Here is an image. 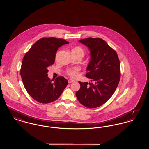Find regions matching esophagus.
<instances>
[{"mask_svg": "<svg viewBox=\"0 0 149 149\" xmlns=\"http://www.w3.org/2000/svg\"><path fill=\"white\" fill-rule=\"evenodd\" d=\"M74 80H72V79H69L68 80V83H72V82H74Z\"/></svg>", "mask_w": 149, "mask_h": 149, "instance_id": "obj_1", "label": "esophagus"}]
</instances>
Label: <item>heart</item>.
Instances as JSON below:
<instances>
[{
	"mask_svg": "<svg viewBox=\"0 0 149 149\" xmlns=\"http://www.w3.org/2000/svg\"><path fill=\"white\" fill-rule=\"evenodd\" d=\"M72 52L75 56L82 55L83 56L84 55V50L80 46H76L72 49ZM80 69L76 67L74 68H70L66 70V74L72 78H76L79 76V71Z\"/></svg>",
	"mask_w": 149,
	"mask_h": 149,
	"instance_id": "1",
	"label": "heart"
}]
</instances>
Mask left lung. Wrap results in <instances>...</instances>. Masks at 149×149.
I'll list each match as a JSON object with an SVG mask.
<instances>
[{
	"instance_id": "8db88e82",
	"label": "left lung",
	"mask_w": 149,
	"mask_h": 149,
	"mask_svg": "<svg viewBox=\"0 0 149 149\" xmlns=\"http://www.w3.org/2000/svg\"><path fill=\"white\" fill-rule=\"evenodd\" d=\"M90 50L91 60L85 74L91 83L79 81L80 88L76 92L79 102L94 108L104 104L115 92L120 80V63L117 52L99 38L80 40Z\"/></svg>"
}]
</instances>
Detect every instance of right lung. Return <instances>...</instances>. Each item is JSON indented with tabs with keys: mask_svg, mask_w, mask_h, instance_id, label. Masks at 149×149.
Listing matches in <instances>:
<instances>
[{
	"mask_svg": "<svg viewBox=\"0 0 149 149\" xmlns=\"http://www.w3.org/2000/svg\"><path fill=\"white\" fill-rule=\"evenodd\" d=\"M69 42L63 38L44 37L36 42L23 58L21 76L29 95L41 103H49L59 98L68 84L63 77L52 83L48 77V67L55 61L58 49Z\"/></svg>",
	"mask_w": 149,
	"mask_h": 149,
	"instance_id": "right-lung-1",
	"label": "right lung"
}]
</instances>
